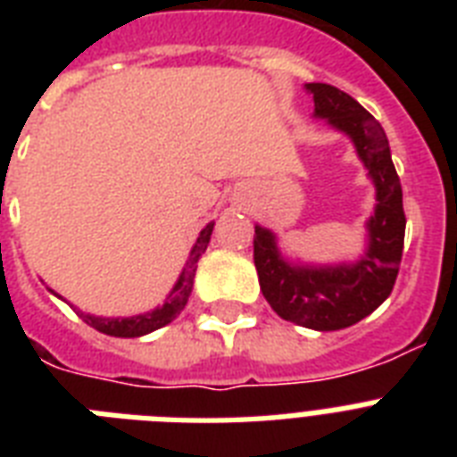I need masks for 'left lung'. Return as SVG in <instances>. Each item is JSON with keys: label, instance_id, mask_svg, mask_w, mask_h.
<instances>
[{"label": "left lung", "instance_id": "8db88e82", "mask_svg": "<svg viewBox=\"0 0 457 457\" xmlns=\"http://www.w3.org/2000/svg\"><path fill=\"white\" fill-rule=\"evenodd\" d=\"M305 89L315 102V116L346 132L375 182L377 206L368 220V249L355 263L296 265L282 258L278 237L256 225L253 263L261 292L279 318L334 332L368 318L394 289L403 256V192L382 125L353 96L332 85L308 82Z\"/></svg>", "mask_w": 457, "mask_h": 457}]
</instances>
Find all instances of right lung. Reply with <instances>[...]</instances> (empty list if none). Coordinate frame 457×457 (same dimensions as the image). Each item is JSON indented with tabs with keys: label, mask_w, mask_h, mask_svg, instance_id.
I'll use <instances>...</instances> for the list:
<instances>
[{
	"label": "right lung",
	"mask_w": 457,
	"mask_h": 457,
	"mask_svg": "<svg viewBox=\"0 0 457 457\" xmlns=\"http://www.w3.org/2000/svg\"><path fill=\"white\" fill-rule=\"evenodd\" d=\"M213 225L215 222H208L206 228L201 229L199 239H196L192 253H189L185 270H182V275H179V279L175 282L172 292L168 294V299H165V303L161 308H156L152 312H145V315H132V318H96V315H89V312H80V318L89 327L99 329V332L109 334V337H125V339L128 337H145V334L154 332L158 327L172 322L182 312V308L187 305V299H189V294H192L196 263H199L201 253L206 251L208 242H211Z\"/></svg>",
	"instance_id": "right-lung-1"
}]
</instances>
